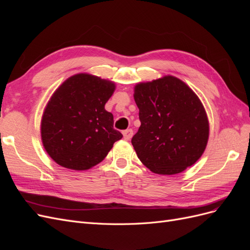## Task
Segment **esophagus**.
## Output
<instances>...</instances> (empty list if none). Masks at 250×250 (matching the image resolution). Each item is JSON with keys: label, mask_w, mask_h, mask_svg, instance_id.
<instances>
[{"label": "esophagus", "mask_w": 250, "mask_h": 250, "mask_svg": "<svg viewBox=\"0 0 250 250\" xmlns=\"http://www.w3.org/2000/svg\"><path fill=\"white\" fill-rule=\"evenodd\" d=\"M123 135H124V140L129 141V140L132 138L133 131H132L131 129H126V130L123 131Z\"/></svg>", "instance_id": "obj_1"}]
</instances>
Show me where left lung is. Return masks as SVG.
<instances>
[{
  "mask_svg": "<svg viewBox=\"0 0 250 250\" xmlns=\"http://www.w3.org/2000/svg\"><path fill=\"white\" fill-rule=\"evenodd\" d=\"M141 126L131 144L140 161L156 174L173 175L197 162L208 145L206 109L184 81L164 76L134 86Z\"/></svg>",
  "mask_w": 250,
  "mask_h": 250,
  "instance_id": "left-lung-1",
  "label": "left lung"
}]
</instances>
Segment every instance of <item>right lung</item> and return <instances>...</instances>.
<instances>
[{
    "instance_id": "1",
    "label": "right lung",
    "mask_w": 250,
    "mask_h": 250,
    "mask_svg": "<svg viewBox=\"0 0 250 250\" xmlns=\"http://www.w3.org/2000/svg\"><path fill=\"white\" fill-rule=\"evenodd\" d=\"M115 82L87 73L67 78L43 110L41 135L44 150L62 167L83 171L101 163L115 142L123 138L113 128L105 104Z\"/></svg>"
}]
</instances>
